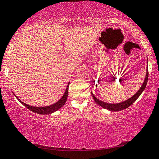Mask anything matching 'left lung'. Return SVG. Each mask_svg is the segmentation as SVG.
<instances>
[{
  "mask_svg": "<svg viewBox=\"0 0 159 159\" xmlns=\"http://www.w3.org/2000/svg\"><path fill=\"white\" fill-rule=\"evenodd\" d=\"M148 69H147L146 79H145L143 84V85L141 86V87H140V89H139V90L138 91V92L135 93V94H134L131 98H129V99L126 100V101L122 102L121 103H118V104H109V103L104 102L101 101V100L98 99L93 94L92 92H91V95H92L93 99L95 101V102L97 103V104H99V106L103 107V108L108 109V110H110L112 111H121V110H123V109H125L127 108V107H129L132 104H133V102H135L136 101V99H137L138 97H140V95L141 94L143 91H144L145 88H146L147 82H148Z\"/></svg>",
  "mask_w": 159,
  "mask_h": 159,
  "instance_id": "left-lung-1",
  "label": "left lung"
}]
</instances>
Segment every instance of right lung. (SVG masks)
Here are the masks:
<instances>
[{
	"label": "right lung",
	"instance_id": "obj_1",
	"mask_svg": "<svg viewBox=\"0 0 159 159\" xmlns=\"http://www.w3.org/2000/svg\"><path fill=\"white\" fill-rule=\"evenodd\" d=\"M68 86H69V83L68 86H67V88L66 89V91H65L63 96H62V98L59 100V101H57L56 103H55V104L50 105V106H47V107H39L30 106V105L26 104L23 102H21V100H20L19 98L14 94V93H13V94H14L15 97H16V99L19 100L22 104H24V106H25L27 109H30V111L37 114H40V115H50V114L54 112V111H57L58 109L61 108L62 107H63L64 104H66V102L67 101V98H68Z\"/></svg>",
	"mask_w": 159,
	"mask_h": 159
}]
</instances>
